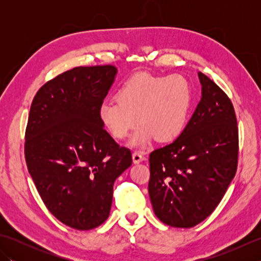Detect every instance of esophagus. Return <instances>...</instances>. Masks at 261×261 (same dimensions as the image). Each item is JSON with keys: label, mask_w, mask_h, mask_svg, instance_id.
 Returning <instances> with one entry per match:
<instances>
[{"label": "esophagus", "mask_w": 261, "mask_h": 261, "mask_svg": "<svg viewBox=\"0 0 261 261\" xmlns=\"http://www.w3.org/2000/svg\"><path fill=\"white\" fill-rule=\"evenodd\" d=\"M132 159H134L135 164H139V163H142L143 160L146 159V157L143 156L140 151H135L134 153H132Z\"/></svg>", "instance_id": "34e87169"}]
</instances>
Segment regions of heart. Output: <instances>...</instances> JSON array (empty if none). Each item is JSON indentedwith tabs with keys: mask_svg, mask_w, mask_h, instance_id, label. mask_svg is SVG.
Wrapping results in <instances>:
<instances>
[{
	"mask_svg": "<svg viewBox=\"0 0 261 261\" xmlns=\"http://www.w3.org/2000/svg\"><path fill=\"white\" fill-rule=\"evenodd\" d=\"M192 87L181 75L139 73L121 86L116 98L102 104L99 119L115 139L129 136L138 122L131 143L145 146L154 139L170 141L184 130L192 105Z\"/></svg>",
	"mask_w": 261,
	"mask_h": 261,
	"instance_id": "heart-1",
	"label": "heart"
}]
</instances>
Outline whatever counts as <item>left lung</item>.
<instances>
[{
    "label": "left lung",
    "mask_w": 261,
    "mask_h": 261,
    "mask_svg": "<svg viewBox=\"0 0 261 261\" xmlns=\"http://www.w3.org/2000/svg\"><path fill=\"white\" fill-rule=\"evenodd\" d=\"M202 98L177 139L149 154L153 212L174 228L213 213L237 173L239 129L229 96L203 73Z\"/></svg>",
    "instance_id": "8db88e82"
}]
</instances>
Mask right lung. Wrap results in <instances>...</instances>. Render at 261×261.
Returning a JSON list of instances; mask_svg holds the SVG:
<instances>
[{
	"label": "right lung",
	"mask_w": 261,
	"mask_h": 261,
	"mask_svg": "<svg viewBox=\"0 0 261 261\" xmlns=\"http://www.w3.org/2000/svg\"><path fill=\"white\" fill-rule=\"evenodd\" d=\"M113 65L80 66L43 84L32 99L25 129L28 170L55 218L91 230L109 218L115 179L132 154L99 119L114 81Z\"/></svg>",
	"instance_id": "add662e5"
}]
</instances>
